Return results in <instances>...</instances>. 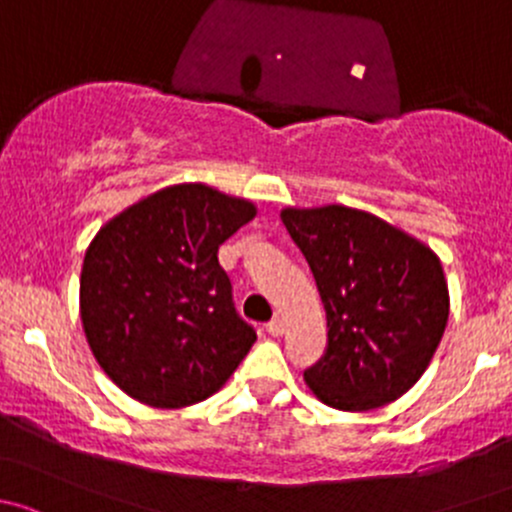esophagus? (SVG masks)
Masks as SVG:
<instances>
[{"mask_svg": "<svg viewBox=\"0 0 512 512\" xmlns=\"http://www.w3.org/2000/svg\"><path fill=\"white\" fill-rule=\"evenodd\" d=\"M266 330H268V333H271L273 337H278V335H283V333H286V323H283L281 318H273L271 323L266 325Z\"/></svg>", "mask_w": 512, "mask_h": 512, "instance_id": "esophagus-1", "label": "esophagus"}]
</instances>
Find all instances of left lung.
Instances as JSON below:
<instances>
[{
    "instance_id": "1",
    "label": "left lung",
    "mask_w": 512,
    "mask_h": 512,
    "mask_svg": "<svg viewBox=\"0 0 512 512\" xmlns=\"http://www.w3.org/2000/svg\"><path fill=\"white\" fill-rule=\"evenodd\" d=\"M328 318L325 355L305 370L323 404L367 412L419 382L449 320L439 256L414 236L360 209H283Z\"/></svg>"
}]
</instances>
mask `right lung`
<instances>
[{"instance_id":"obj_1","label":"right lung","mask_w":512,"mask_h":512,"mask_svg":"<svg viewBox=\"0 0 512 512\" xmlns=\"http://www.w3.org/2000/svg\"><path fill=\"white\" fill-rule=\"evenodd\" d=\"M256 217L246 199L175 184L113 217L88 246L81 320L128 397L179 409L219 392L256 342L236 313L219 246Z\"/></svg>"}]
</instances>
